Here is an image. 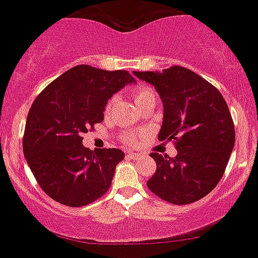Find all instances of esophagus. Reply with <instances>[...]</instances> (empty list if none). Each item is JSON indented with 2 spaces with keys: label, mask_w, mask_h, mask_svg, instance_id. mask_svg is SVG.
Returning a JSON list of instances; mask_svg holds the SVG:
<instances>
[{
  "label": "esophagus",
  "mask_w": 258,
  "mask_h": 258,
  "mask_svg": "<svg viewBox=\"0 0 258 258\" xmlns=\"http://www.w3.org/2000/svg\"><path fill=\"white\" fill-rule=\"evenodd\" d=\"M127 157H128V158H131V160H142L143 157H144V154H142V153H128V154H127Z\"/></svg>",
  "instance_id": "1"
}]
</instances>
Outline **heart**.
I'll return each mask as SVG.
<instances>
[{
	"label": "heart",
	"instance_id": "b5f03b06",
	"mask_svg": "<svg viewBox=\"0 0 258 258\" xmlns=\"http://www.w3.org/2000/svg\"><path fill=\"white\" fill-rule=\"evenodd\" d=\"M132 97H134V101L136 102V105L145 101V100H149V98H156L154 97L153 91H152L151 88H148V87H138L135 91L132 92ZM110 105L111 102H109V104H107V107H110ZM124 140H126L128 144H132V143L135 142V138L132 135H126Z\"/></svg>",
	"mask_w": 258,
	"mask_h": 258
}]
</instances>
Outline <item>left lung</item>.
I'll list each match as a JSON object with an SVG mask.
<instances>
[{
	"label": "left lung",
	"mask_w": 258,
	"mask_h": 258,
	"mask_svg": "<svg viewBox=\"0 0 258 258\" xmlns=\"http://www.w3.org/2000/svg\"><path fill=\"white\" fill-rule=\"evenodd\" d=\"M154 87L163 105L158 139L175 140V157L152 153L157 170L147 182L167 203L200 200L222 178L235 144L231 114L221 92L185 67L132 71Z\"/></svg>",
	"instance_id": "obj_1"
}]
</instances>
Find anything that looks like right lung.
Listing matches in <instances>:
<instances>
[{
  "instance_id": "1",
  "label": "right lung",
  "mask_w": 258,
  "mask_h": 258,
  "mask_svg": "<svg viewBox=\"0 0 258 258\" xmlns=\"http://www.w3.org/2000/svg\"><path fill=\"white\" fill-rule=\"evenodd\" d=\"M136 80L127 71L78 64L40 93L27 115L23 153L42 191L67 207H84L109 189L124 153L91 151L82 134L104 119L107 100Z\"/></svg>"
}]
</instances>
